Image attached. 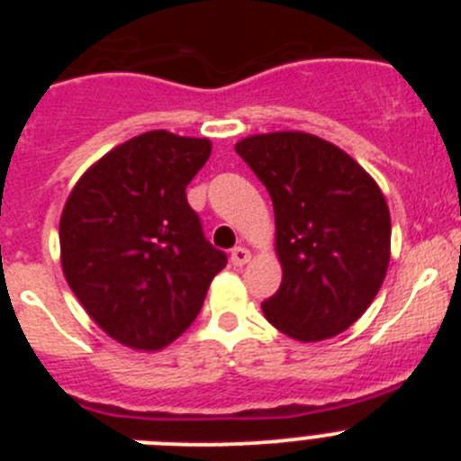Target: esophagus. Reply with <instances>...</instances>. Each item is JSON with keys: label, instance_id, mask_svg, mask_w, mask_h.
I'll return each mask as SVG.
<instances>
[{"label": "esophagus", "instance_id": "1", "mask_svg": "<svg viewBox=\"0 0 461 461\" xmlns=\"http://www.w3.org/2000/svg\"><path fill=\"white\" fill-rule=\"evenodd\" d=\"M251 260V251L247 249V247H235L233 251H230V263L238 267H242L244 263H249Z\"/></svg>", "mask_w": 461, "mask_h": 461}]
</instances>
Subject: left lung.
<instances>
[{"mask_svg":"<svg viewBox=\"0 0 461 461\" xmlns=\"http://www.w3.org/2000/svg\"><path fill=\"white\" fill-rule=\"evenodd\" d=\"M275 205L281 286L266 319L297 341H323L360 319L390 263V212L376 182L344 149L303 131L240 140Z\"/></svg>","mask_w":461,"mask_h":461,"instance_id":"1","label":"left lung"}]
</instances>
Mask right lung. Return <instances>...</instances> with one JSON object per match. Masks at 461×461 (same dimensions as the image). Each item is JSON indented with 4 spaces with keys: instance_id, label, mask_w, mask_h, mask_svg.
Here are the masks:
<instances>
[{
    "instance_id": "right-lung-1",
    "label": "right lung",
    "mask_w": 461,
    "mask_h": 461,
    "mask_svg": "<svg viewBox=\"0 0 461 461\" xmlns=\"http://www.w3.org/2000/svg\"><path fill=\"white\" fill-rule=\"evenodd\" d=\"M207 138L148 131L101 157L73 186L59 221L62 270L105 335L158 351L194 323L226 254L203 235L186 185Z\"/></svg>"
}]
</instances>
